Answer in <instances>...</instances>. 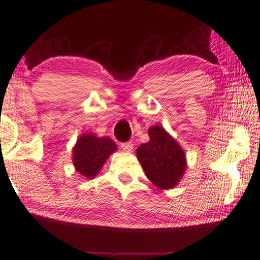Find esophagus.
Returning <instances> with one entry per match:
<instances>
[{
  "instance_id": "1",
  "label": "esophagus",
  "mask_w": 260,
  "mask_h": 260,
  "mask_svg": "<svg viewBox=\"0 0 260 260\" xmlns=\"http://www.w3.org/2000/svg\"><path fill=\"white\" fill-rule=\"evenodd\" d=\"M120 147H121V149L124 150V152H127V153L133 152V149H134V145H133V143H131V142L121 143Z\"/></svg>"
}]
</instances>
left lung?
Masks as SVG:
<instances>
[{"label":"left lung","mask_w":260,"mask_h":260,"mask_svg":"<svg viewBox=\"0 0 260 260\" xmlns=\"http://www.w3.org/2000/svg\"><path fill=\"white\" fill-rule=\"evenodd\" d=\"M149 142L136 149L143 171L150 182L161 190L175 188L187 170L185 152L161 125L149 127Z\"/></svg>","instance_id":"left-lung-1"}]
</instances>
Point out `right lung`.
Returning <instances> with one entry per match:
<instances>
[{
	"mask_svg": "<svg viewBox=\"0 0 260 260\" xmlns=\"http://www.w3.org/2000/svg\"><path fill=\"white\" fill-rule=\"evenodd\" d=\"M117 150V145L107 136L82 134L72 148V162L83 177L94 178L104 168L106 160Z\"/></svg>",
	"mask_w": 260,
	"mask_h": 260,
	"instance_id": "1",
	"label": "right lung"
}]
</instances>
